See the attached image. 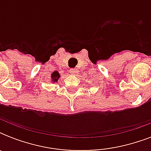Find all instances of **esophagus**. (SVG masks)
Listing matches in <instances>:
<instances>
[{"label":"esophagus","instance_id":"esophagus-1","mask_svg":"<svg viewBox=\"0 0 151 151\" xmlns=\"http://www.w3.org/2000/svg\"><path fill=\"white\" fill-rule=\"evenodd\" d=\"M70 73H72V74H73V75H77V74L78 73V69H75V68L71 69Z\"/></svg>","mask_w":151,"mask_h":151}]
</instances>
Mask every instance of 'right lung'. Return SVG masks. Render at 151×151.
<instances>
[{
	"instance_id": "obj_1",
	"label": "right lung",
	"mask_w": 151,
	"mask_h": 151,
	"mask_svg": "<svg viewBox=\"0 0 151 151\" xmlns=\"http://www.w3.org/2000/svg\"><path fill=\"white\" fill-rule=\"evenodd\" d=\"M60 75H59V73L57 72V71H54L53 73H52V81L55 82V81H57L58 79L59 78Z\"/></svg>"
}]
</instances>
